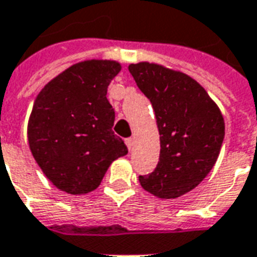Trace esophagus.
Here are the masks:
<instances>
[{"label":"esophagus","instance_id":"1","mask_svg":"<svg viewBox=\"0 0 257 257\" xmlns=\"http://www.w3.org/2000/svg\"><path fill=\"white\" fill-rule=\"evenodd\" d=\"M125 143H126V146H128V148H129V151H131V150H132L135 146V140L132 138H129L125 140Z\"/></svg>","mask_w":257,"mask_h":257}]
</instances>
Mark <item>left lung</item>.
Masks as SVG:
<instances>
[{
	"mask_svg": "<svg viewBox=\"0 0 257 257\" xmlns=\"http://www.w3.org/2000/svg\"><path fill=\"white\" fill-rule=\"evenodd\" d=\"M157 118L161 153L140 185L159 199H177L200 184L219 157L225 119L218 104L191 76L154 62L128 66Z\"/></svg>",
	"mask_w": 257,
	"mask_h": 257,
	"instance_id": "1",
	"label": "left lung"
}]
</instances>
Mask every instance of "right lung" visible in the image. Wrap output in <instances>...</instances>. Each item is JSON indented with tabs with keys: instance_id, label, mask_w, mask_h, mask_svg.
Returning a JSON list of instances; mask_svg holds the SVG:
<instances>
[{
	"instance_id": "add662e5",
	"label": "right lung",
	"mask_w": 257,
	"mask_h": 257,
	"mask_svg": "<svg viewBox=\"0 0 257 257\" xmlns=\"http://www.w3.org/2000/svg\"><path fill=\"white\" fill-rule=\"evenodd\" d=\"M119 70L117 61H81L49 81L34 102L28 146L43 174L60 191H95L113 161L128 154L111 129L115 115L106 98Z\"/></svg>"
}]
</instances>
